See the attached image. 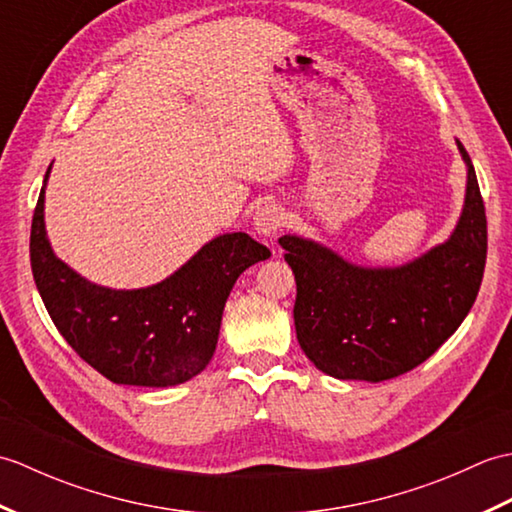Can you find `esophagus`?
Instances as JSON below:
<instances>
[{"mask_svg": "<svg viewBox=\"0 0 512 512\" xmlns=\"http://www.w3.org/2000/svg\"><path fill=\"white\" fill-rule=\"evenodd\" d=\"M284 224H286V211L275 202L262 204L253 215L255 233L262 235L264 239H270V242L277 237V233L281 231V226Z\"/></svg>", "mask_w": 512, "mask_h": 512, "instance_id": "1", "label": "esophagus"}]
</instances>
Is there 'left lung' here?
<instances>
[{
	"label": "left lung",
	"mask_w": 512,
	"mask_h": 512,
	"mask_svg": "<svg viewBox=\"0 0 512 512\" xmlns=\"http://www.w3.org/2000/svg\"><path fill=\"white\" fill-rule=\"evenodd\" d=\"M466 165L460 220L449 239L400 266H358L299 235L279 237L295 273L301 350L323 374L380 380L407 374L460 328L486 264V213L473 162Z\"/></svg>",
	"instance_id": "obj_1"
}]
</instances>
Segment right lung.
Listing matches in <instances>:
<instances>
[{
    "label": "right lung",
    "mask_w": 512,
    "mask_h": 512,
    "mask_svg": "<svg viewBox=\"0 0 512 512\" xmlns=\"http://www.w3.org/2000/svg\"><path fill=\"white\" fill-rule=\"evenodd\" d=\"M50 169L32 215L30 266L63 339L116 385L173 387L198 376L215 352L237 277L268 259L270 250L246 233H224L154 286L116 290L92 284L50 246L43 217Z\"/></svg>",
    "instance_id": "obj_1"
}]
</instances>
